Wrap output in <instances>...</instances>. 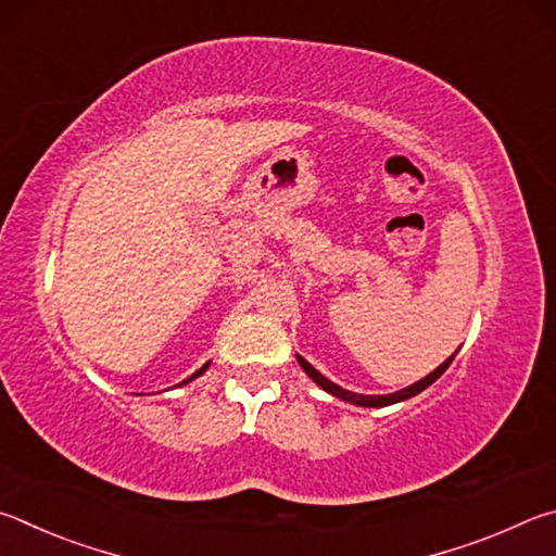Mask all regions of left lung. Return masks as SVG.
I'll list each match as a JSON object with an SVG mask.
<instances>
[{
	"label": "left lung",
	"mask_w": 556,
	"mask_h": 556,
	"mask_svg": "<svg viewBox=\"0 0 556 556\" xmlns=\"http://www.w3.org/2000/svg\"><path fill=\"white\" fill-rule=\"evenodd\" d=\"M452 358H454V356L446 358L444 364L437 366L430 376H425V378H422V381H417V383H413V386H407V388H403V391L391 393V395H362V393L344 391V388H339L337 383H332V381H329V378H325L323 374H319L317 368L309 366L303 356H298V364L303 366V371H305L309 378H313V381H315L319 388H323V391H327L329 395L339 397V401H346V403H354V405H362V407H386V405L401 403V401H407V397H413V395H417V393H422L427 386H432V383L437 381V378H440V376L446 371V368H450Z\"/></svg>",
	"instance_id": "left-lung-1"
}]
</instances>
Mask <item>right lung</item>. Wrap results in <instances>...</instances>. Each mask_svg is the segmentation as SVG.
Instances as JSON below:
<instances>
[{"label":"right lung","mask_w":556,"mask_h":556,"mask_svg":"<svg viewBox=\"0 0 556 556\" xmlns=\"http://www.w3.org/2000/svg\"><path fill=\"white\" fill-rule=\"evenodd\" d=\"M207 366H210V364H204L202 368H198V371H194V374H192L190 378H185V381H182V383H190V381H192V378H198V376H202L204 371H207Z\"/></svg>","instance_id":"obj_1"}]
</instances>
